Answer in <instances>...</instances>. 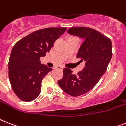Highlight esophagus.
Here are the masks:
<instances>
[{
    "label": "esophagus",
    "mask_w": 126,
    "mask_h": 126,
    "mask_svg": "<svg viewBox=\"0 0 126 126\" xmlns=\"http://www.w3.org/2000/svg\"><path fill=\"white\" fill-rule=\"evenodd\" d=\"M55 69H57V70H59V71H63V67H61V66H58V67H55Z\"/></svg>",
    "instance_id": "obj_1"
}]
</instances>
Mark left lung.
I'll return each instance as SVG.
<instances>
[{"label": "left lung", "mask_w": 126, "mask_h": 126, "mask_svg": "<svg viewBox=\"0 0 126 126\" xmlns=\"http://www.w3.org/2000/svg\"><path fill=\"white\" fill-rule=\"evenodd\" d=\"M67 32L84 40L77 57L86 63L77 75L71 69H63V79L58 84L66 94L77 97L90 91L105 74L112 55V42L107 36L89 27H73Z\"/></svg>", "instance_id": "obj_1"}]
</instances>
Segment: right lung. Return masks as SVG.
I'll use <instances>...</instances> for the list:
<instances>
[{"instance_id":"1","label":"right lung","mask_w":126,"mask_h":126,"mask_svg":"<svg viewBox=\"0 0 126 126\" xmlns=\"http://www.w3.org/2000/svg\"><path fill=\"white\" fill-rule=\"evenodd\" d=\"M66 29L49 27L38 30L14 46L8 62L9 79L19 99L28 102L38 97L42 79L52 70L41 64L40 58L46 56Z\"/></svg>"}]
</instances>
